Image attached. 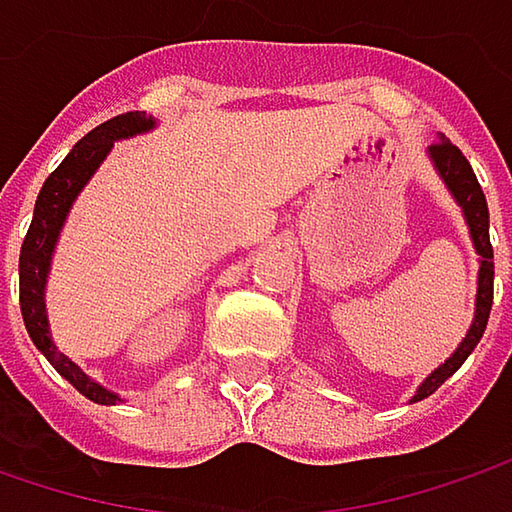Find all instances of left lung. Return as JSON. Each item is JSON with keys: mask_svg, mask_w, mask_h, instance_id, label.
Here are the masks:
<instances>
[{"mask_svg": "<svg viewBox=\"0 0 512 512\" xmlns=\"http://www.w3.org/2000/svg\"><path fill=\"white\" fill-rule=\"evenodd\" d=\"M429 159L435 162V170L440 173V179L446 182V188L452 191L455 202L461 205L464 211L466 226H469V237H472V246L478 252V295H475V318L466 330V339L461 345L455 347V353L435 368L432 374L423 379V385L417 388V394L411 397V403L435 394L437 388L455 374L461 365L466 362V356L475 350V345L481 342L484 330H487V318L493 310V246H490V211H487V196L481 191L472 165L466 162V156L449 141V138H437L435 144L429 147Z\"/></svg>", "mask_w": 512, "mask_h": 512, "instance_id": "8db88e82", "label": "left lung"}]
</instances>
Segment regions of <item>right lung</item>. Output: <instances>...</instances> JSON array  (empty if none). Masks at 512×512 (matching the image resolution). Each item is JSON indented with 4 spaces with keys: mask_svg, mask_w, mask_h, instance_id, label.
I'll use <instances>...</instances> for the list:
<instances>
[{
    "mask_svg": "<svg viewBox=\"0 0 512 512\" xmlns=\"http://www.w3.org/2000/svg\"><path fill=\"white\" fill-rule=\"evenodd\" d=\"M153 127H156V121L150 115L127 112V115L109 118L101 127H95L92 133L80 138L72 147V153L46 179L43 191L37 196V205H34V220H31V228H28V234L22 240V252H19V310H22V321H25L31 342L51 362V368L57 374L69 379L86 400H92L98 406H115L121 397L106 391L95 379H89L80 371V365H75L69 356H63L51 342L46 316L48 269H51V255H54L60 228L69 217L72 202L83 191V185L92 179V173L101 167L112 144L121 138L147 133Z\"/></svg>",
    "mask_w": 512,
    "mask_h": 512,
    "instance_id": "right-lung-1",
    "label": "right lung"
}]
</instances>
